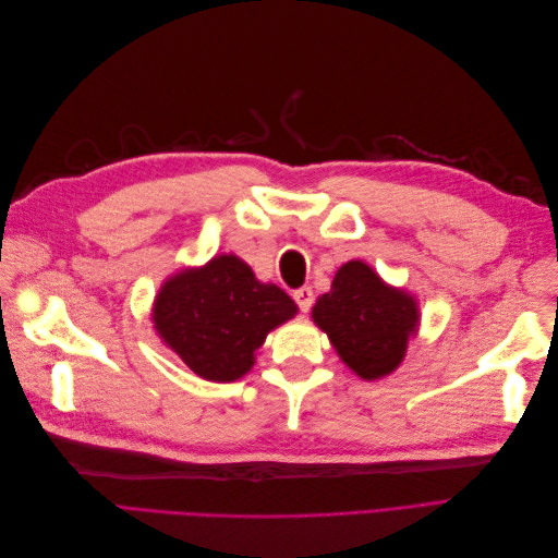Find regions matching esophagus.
Listing matches in <instances>:
<instances>
[{"label":"esophagus","mask_w":558,"mask_h":558,"mask_svg":"<svg viewBox=\"0 0 558 558\" xmlns=\"http://www.w3.org/2000/svg\"><path fill=\"white\" fill-rule=\"evenodd\" d=\"M293 298H295V302H298L300 312H310L312 302H314V291L310 289V286H302V289H298V291L293 293Z\"/></svg>","instance_id":"34e87169"}]
</instances>
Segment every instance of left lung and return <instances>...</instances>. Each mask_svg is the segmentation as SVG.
I'll return each mask as SVG.
<instances>
[{
	"mask_svg": "<svg viewBox=\"0 0 558 558\" xmlns=\"http://www.w3.org/2000/svg\"><path fill=\"white\" fill-rule=\"evenodd\" d=\"M314 324L361 379H381L402 363L418 326V305L363 260L344 263L330 291L316 300Z\"/></svg>",
	"mask_w": 558,
	"mask_h": 558,
	"instance_id": "1",
	"label": "left lung"
}]
</instances>
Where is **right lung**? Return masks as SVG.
<instances>
[{
    "mask_svg": "<svg viewBox=\"0 0 558 558\" xmlns=\"http://www.w3.org/2000/svg\"><path fill=\"white\" fill-rule=\"evenodd\" d=\"M298 312L279 286L263 283L232 253L181 269L162 283L154 305L160 340L207 381H234L256 363L269 330Z\"/></svg>",
    "mask_w": 558,
    "mask_h": 558,
    "instance_id": "right-lung-1",
    "label": "right lung"
}]
</instances>
